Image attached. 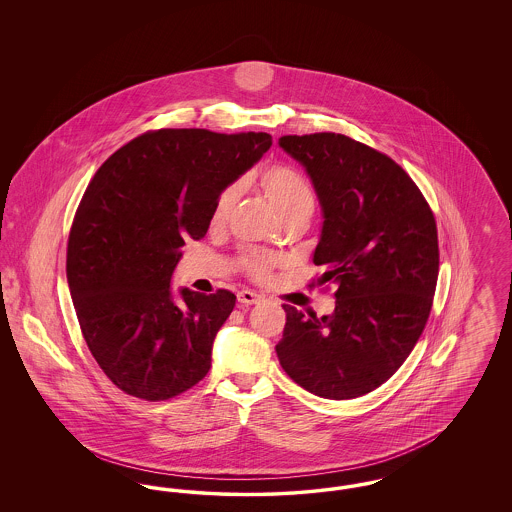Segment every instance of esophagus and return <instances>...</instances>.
Returning a JSON list of instances; mask_svg holds the SVG:
<instances>
[{
	"instance_id": "34e87169",
	"label": "esophagus",
	"mask_w": 512,
	"mask_h": 512,
	"mask_svg": "<svg viewBox=\"0 0 512 512\" xmlns=\"http://www.w3.org/2000/svg\"><path fill=\"white\" fill-rule=\"evenodd\" d=\"M238 301H240L242 305H255V303H261V301H263V295L251 292V290H242V292L238 293Z\"/></svg>"
}]
</instances>
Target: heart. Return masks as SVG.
Here are the masks:
<instances>
[{"label":"heart","mask_w":512,"mask_h":512,"mask_svg":"<svg viewBox=\"0 0 512 512\" xmlns=\"http://www.w3.org/2000/svg\"><path fill=\"white\" fill-rule=\"evenodd\" d=\"M259 186L267 197L268 203L272 205V209L284 222L293 217H303V215L311 217L315 211V194L311 186L299 172L293 171L290 167H282V165L268 167L259 176ZM236 199H238V186H230L219 195L213 209V224H222L228 219ZM278 263L280 259L267 251H249L242 257L245 270L257 280L268 278L272 268Z\"/></svg>","instance_id":"b5f03b06"}]
</instances>
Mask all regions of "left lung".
Masks as SVG:
<instances>
[{
	"instance_id": "left-lung-1",
	"label": "left lung",
	"mask_w": 512,
	"mask_h": 512,
	"mask_svg": "<svg viewBox=\"0 0 512 512\" xmlns=\"http://www.w3.org/2000/svg\"><path fill=\"white\" fill-rule=\"evenodd\" d=\"M322 209L313 263L338 286L318 318L284 305L276 355L295 384L324 399L376 390L405 363L432 309L438 228L411 176L388 155L343 134L282 136Z\"/></svg>"
}]
</instances>
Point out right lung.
Masks as SVG:
<instances>
[{
    "mask_svg": "<svg viewBox=\"0 0 512 512\" xmlns=\"http://www.w3.org/2000/svg\"><path fill=\"white\" fill-rule=\"evenodd\" d=\"M272 146L267 132H146L94 174L76 209L67 280L80 330L124 393L163 401L211 368L213 341L236 295L172 292L188 238L207 234L219 195Z\"/></svg>",
    "mask_w": 512,
    "mask_h": 512,
    "instance_id": "add662e5",
    "label": "right lung"
}]
</instances>
